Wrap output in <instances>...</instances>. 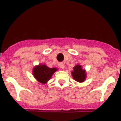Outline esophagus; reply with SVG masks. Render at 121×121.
I'll return each mask as SVG.
<instances>
[{
	"label": "esophagus",
	"instance_id": "obj_1",
	"mask_svg": "<svg viewBox=\"0 0 121 121\" xmlns=\"http://www.w3.org/2000/svg\"><path fill=\"white\" fill-rule=\"evenodd\" d=\"M58 65H59V67H60V68H62V69H64L65 65L63 64V63H60L58 64Z\"/></svg>",
	"mask_w": 121,
	"mask_h": 121
}]
</instances>
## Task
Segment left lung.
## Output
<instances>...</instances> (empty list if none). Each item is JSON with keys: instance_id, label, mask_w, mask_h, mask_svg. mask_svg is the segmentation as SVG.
<instances>
[{"instance_id": "8db88e82", "label": "left lung", "mask_w": 121, "mask_h": 121, "mask_svg": "<svg viewBox=\"0 0 121 121\" xmlns=\"http://www.w3.org/2000/svg\"><path fill=\"white\" fill-rule=\"evenodd\" d=\"M72 74L74 79L78 82H82L86 78L85 71L82 70L80 65H76L73 68V71L72 72Z\"/></svg>"}]
</instances>
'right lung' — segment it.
Returning <instances> with one entry per match:
<instances>
[{
  "label": "right lung",
  "mask_w": 121,
  "mask_h": 121,
  "mask_svg": "<svg viewBox=\"0 0 121 121\" xmlns=\"http://www.w3.org/2000/svg\"><path fill=\"white\" fill-rule=\"evenodd\" d=\"M56 70L55 68H49L45 65H39L33 69V75L38 82L41 83H45L51 78Z\"/></svg>",
  "instance_id": "obj_1"
}]
</instances>
